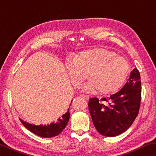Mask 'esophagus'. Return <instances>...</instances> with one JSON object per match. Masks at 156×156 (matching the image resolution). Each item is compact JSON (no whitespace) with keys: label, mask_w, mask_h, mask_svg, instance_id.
Returning <instances> with one entry per match:
<instances>
[{"label":"esophagus","mask_w":156,"mask_h":156,"mask_svg":"<svg viewBox=\"0 0 156 156\" xmlns=\"http://www.w3.org/2000/svg\"><path fill=\"white\" fill-rule=\"evenodd\" d=\"M80 97L83 98H84V99H87L88 100L89 99V96L88 95H84V94H80Z\"/></svg>","instance_id":"34e87169"}]
</instances>
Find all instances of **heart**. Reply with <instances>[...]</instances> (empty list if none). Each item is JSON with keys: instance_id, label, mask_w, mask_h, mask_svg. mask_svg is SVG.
<instances>
[{"instance_id": "heart-1", "label": "heart", "mask_w": 156, "mask_h": 156, "mask_svg": "<svg viewBox=\"0 0 156 156\" xmlns=\"http://www.w3.org/2000/svg\"><path fill=\"white\" fill-rule=\"evenodd\" d=\"M66 72L71 83L78 87L87 78L89 80L84 86L85 91L98 89L101 94L117 90L125 83L129 72V66L122 58L102 48L82 51L65 62Z\"/></svg>"}]
</instances>
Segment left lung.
Listing matches in <instances>:
<instances>
[{"label": "left lung", "mask_w": 156, "mask_h": 156, "mask_svg": "<svg viewBox=\"0 0 156 156\" xmlns=\"http://www.w3.org/2000/svg\"><path fill=\"white\" fill-rule=\"evenodd\" d=\"M140 100V75L134 68L126 83L117 93L101 100L89 99V110L96 130L107 137L122 133L138 115Z\"/></svg>", "instance_id": "8db88e82"}]
</instances>
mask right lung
Returning <instances> with one entry per match:
<instances>
[{
  "label": "right lung",
  "mask_w": 156,
  "mask_h": 156,
  "mask_svg": "<svg viewBox=\"0 0 156 156\" xmlns=\"http://www.w3.org/2000/svg\"><path fill=\"white\" fill-rule=\"evenodd\" d=\"M69 117V108L67 112H66L61 117H60L58 119L56 120V122H53L50 125L48 124L47 125H36L34 124H30L25 122V121H23L20 118L19 119L23 125L25 126V127L27 128L31 132H32L33 133L42 137V138H52V137L59 135L63 131V129L67 125Z\"/></svg>",
  "instance_id": "obj_1"
}]
</instances>
